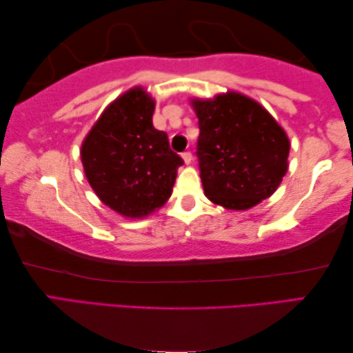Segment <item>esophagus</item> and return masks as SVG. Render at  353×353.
<instances>
[{"label":"esophagus","mask_w":353,"mask_h":353,"mask_svg":"<svg viewBox=\"0 0 353 353\" xmlns=\"http://www.w3.org/2000/svg\"><path fill=\"white\" fill-rule=\"evenodd\" d=\"M181 158H183V161H184V163H186V164L192 163V153H190V152H184V153L181 154Z\"/></svg>","instance_id":"obj_1"}]
</instances>
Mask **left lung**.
I'll return each mask as SVG.
<instances>
[{
  "instance_id": "1",
  "label": "left lung",
  "mask_w": 353,
  "mask_h": 353,
  "mask_svg": "<svg viewBox=\"0 0 353 353\" xmlns=\"http://www.w3.org/2000/svg\"><path fill=\"white\" fill-rule=\"evenodd\" d=\"M199 117L197 156L206 197L244 211L272 195L288 170L290 139L272 115L245 95L228 92L192 100Z\"/></svg>"
}]
</instances>
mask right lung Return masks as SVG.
I'll return each mask as SVG.
<instances>
[{
  "label": "right lung",
  "mask_w": 353,
  "mask_h": 353,
  "mask_svg": "<svg viewBox=\"0 0 353 353\" xmlns=\"http://www.w3.org/2000/svg\"><path fill=\"white\" fill-rule=\"evenodd\" d=\"M153 98L131 89L105 109L81 147L92 189L125 217H145L163 206L184 163L165 132L153 126Z\"/></svg>",
  "instance_id": "1"
}]
</instances>
